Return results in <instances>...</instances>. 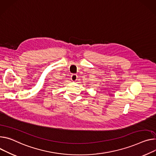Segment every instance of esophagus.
<instances>
[{
	"label": "esophagus",
	"mask_w": 156,
	"mask_h": 156,
	"mask_svg": "<svg viewBox=\"0 0 156 156\" xmlns=\"http://www.w3.org/2000/svg\"><path fill=\"white\" fill-rule=\"evenodd\" d=\"M77 79V76L76 74H72V76H71V80H73V81H76Z\"/></svg>",
	"instance_id": "34e87169"
}]
</instances>
